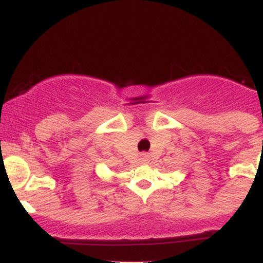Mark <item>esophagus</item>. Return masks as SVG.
Returning <instances> with one entry per match:
<instances>
[{
    "label": "esophagus",
    "instance_id": "obj_1",
    "mask_svg": "<svg viewBox=\"0 0 263 263\" xmlns=\"http://www.w3.org/2000/svg\"><path fill=\"white\" fill-rule=\"evenodd\" d=\"M140 160H141L142 163H145V161H147V160H148V155H147V154L142 153L141 155H140Z\"/></svg>",
    "mask_w": 263,
    "mask_h": 263
}]
</instances>
